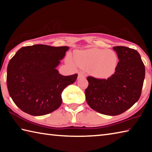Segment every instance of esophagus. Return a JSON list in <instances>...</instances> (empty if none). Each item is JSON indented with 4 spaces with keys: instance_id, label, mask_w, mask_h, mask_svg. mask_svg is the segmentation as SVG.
Masks as SVG:
<instances>
[{
    "instance_id": "obj_1",
    "label": "esophagus",
    "mask_w": 152,
    "mask_h": 152,
    "mask_svg": "<svg viewBox=\"0 0 152 152\" xmlns=\"http://www.w3.org/2000/svg\"><path fill=\"white\" fill-rule=\"evenodd\" d=\"M85 76L83 74H82V72H79L78 73V79H81V78H84Z\"/></svg>"
}]
</instances>
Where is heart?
Listing matches in <instances>:
<instances>
[{"mask_svg":"<svg viewBox=\"0 0 152 152\" xmlns=\"http://www.w3.org/2000/svg\"><path fill=\"white\" fill-rule=\"evenodd\" d=\"M74 59L78 66L88 70L91 75L99 79L112 76L118 64V55L114 51L97 48L76 52Z\"/></svg>","mask_w":152,"mask_h":152,"instance_id":"heart-1","label":"heart"}]
</instances>
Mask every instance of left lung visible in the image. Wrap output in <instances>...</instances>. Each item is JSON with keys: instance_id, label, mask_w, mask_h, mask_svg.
<instances>
[{"instance_id": "8db88e82", "label": "left lung", "mask_w": 152, "mask_h": 152, "mask_svg": "<svg viewBox=\"0 0 152 152\" xmlns=\"http://www.w3.org/2000/svg\"><path fill=\"white\" fill-rule=\"evenodd\" d=\"M119 62L114 75L106 79L88 76L86 99L91 108L100 114L117 115L137 102L145 78V66L138 52L115 46Z\"/></svg>"}]
</instances>
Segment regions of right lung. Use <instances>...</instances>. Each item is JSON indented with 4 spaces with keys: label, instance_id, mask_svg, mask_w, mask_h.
<instances>
[{
    "label": "right lung",
    "instance_id": "right-lung-1",
    "mask_svg": "<svg viewBox=\"0 0 152 152\" xmlns=\"http://www.w3.org/2000/svg\"><path fill=\"white\" fill-rule=\"evenodd\" d=\"M68 46L45 45L24 46L16 52L7 67L10 96L22 111L38 116L50 114L62 104V92L78 74L63 76L56 67Z\"/></svg>",
    "mask_w": 152,
    "mask_h": 152
}]
</instances>
